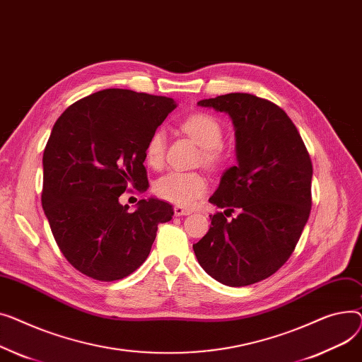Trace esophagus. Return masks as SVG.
Here are the masks:
<instances>
[{
  "instance_id": "1",
  "label": "esophagus",
  "mask_w": 362,
  "mask_h": 362,
  "mask_svg": "<svg viewBox=\"0 0 362 362\" xmlns=\"http://www.w3.org/2000/svg\"><path fill=\"white\" fill-rule=\"evenodd\" d=\"M174 214H175V216H185V215L191 214V210L185 209V207H181V206H175L174 207Z\"/></svg>"
}]
</instances>
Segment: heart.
<instances>
[{
	"label": "heart",
	"instance_id": "b5f03b06",
	"mask_svg": "<svg viewBox=\"0 0 362 362\" xmlns=\"http://www.w3.org/2000/svg\"><path fill=\"white\" fill-rule=\"evenodd\" d=\"M181 129L193 137L202 146V156L204 165L219 168L223 163V137L225 130L222 122L211 114L194 112L185 117L181 122ZM166 136L162 129L155 130L148 136L144 144V159L148 166L160 168L165 160ZM209 188L207 178L200 173L171 171L153 184L156 197L174 203L181 207L193 206Z\"/></svg>",
	"mask_w": 362,
	"mask_h": 362
}]
</instances>
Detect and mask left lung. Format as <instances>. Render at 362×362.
I'll return each mask as SVG.
<instances>
[{"instance_id": "8db88e82", "label": "left lung", "mask_w": 362, "mask_h": 362, "mask_svg": "<svg viewBox=\"0 0 362 362\" xmlns=\"http://www.w3.org/2000/svg\"><path fill=\"white\" fill-rule=\"evenodd\" d=\"M199 105L232 118L238 165L209 199L225 210L210 215L211 226L193 248L211 278L247 286L278 272L298 244L313 203L311 158L291 118L267 99L228 93Z\"/></svg>"}]
</instances>
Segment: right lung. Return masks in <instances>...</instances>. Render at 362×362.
<instances>
[{
    "instance_id": "add662e5",
    "label": "right lung",
    "mask_w": 362,
    "mask_h": 362,
    "mask_svg": "<svg viewBox=\"0 0 362 362\" xmlns=\"http://www.w3.org/2000/svg\"><path fill=\"white\" fill-rule=\"evenodd\" d=\"M174 108L166 96L105 89L70 105L54 125L42 158V207L64 257L92 279L132 274L158 225L173 219L162 200H140L129 211L118 199L147 187L144 144Z\"/></svg>"
}]
</instances>
